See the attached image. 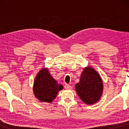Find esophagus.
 I'll use <instances>...</instances> for the list:
<instances>
[{"label":"esophagus","instance_id":"34e87169","mask_svg":"<svg viewBox=\"0 0 129 129\" xmlns=\"http://www.w3.org/2000/svg\"><path fill=\"white\" fill-rule=\"evenodd\" d=\"M64 88H65V89H66V90H71V89H72V86H70V85H69V84H65Z\"/></svg>","mask_w":129,"mask_h":129}]
</instances>
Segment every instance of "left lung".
Segmentation results:
<instances>
[{
	"label": "left lung",
	"instance_id": "obj_1",
	"mask_svg": "<svg viewBox=\"0 0 129 129\" xmlns=\"http://www.w3.org/2000/svg\"><path fill=\"white\" fill-rule=\"evenodd\" d=\"M76 91L84 103L93 105L101 98L103 83L98 72L90 66L84 68L80 81L75 86Z\"/></svg>",
	"mask_w": 129,
	"mask_h": 129
}]
</instances>
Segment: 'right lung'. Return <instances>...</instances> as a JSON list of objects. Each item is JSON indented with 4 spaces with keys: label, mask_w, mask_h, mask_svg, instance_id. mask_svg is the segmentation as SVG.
<instances>
[{
    "label": "right lung",
    "mask_w": 129,
    "mask_h": 129,
    "mask_svg": "<svg viewBox=\"0 0 129 129\" xmlns=\"http://www.w3.org/2000/svg\"><path fill=\"white\" fill-rule=\"evenodd\" d=\"M63 86L59 84L51 76L47 68H43L38 72L34 80L33 91L40 102L52 103Z\"/></svg>",
    "instance_id": "1"
}]
</instances>
